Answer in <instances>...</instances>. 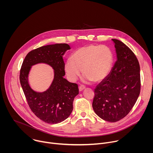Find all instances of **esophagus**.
I'll use <instances>...</instances> for the list:
<instances>
[{
    "instance_id": "obj_1",
    "label": "esophagus",
    "mask_w": 153,
    "mask_h": 153,
    "mask_svg": "<svg viewBox=\"0 0 153 153\" xmlns=\"http://www.w3.org/2000/svg\"><path fill=\"white\" fill-rule=\"evenodd\" d=\"M85 87L83 85H81V86H79V90L80 92H81V91H82L83 90H85Z\"/></svg>"
}]
</instances>
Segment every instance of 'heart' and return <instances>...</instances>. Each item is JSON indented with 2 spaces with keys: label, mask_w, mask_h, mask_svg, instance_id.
<instances>
[{
  "label": "heart",
  "mask_w": 153,
  "mask_h": 153,
  "mask_svg": "<svg viewBox=\"0 0 153 153\" xmlns=\"http://www.w3.org/2000/svg\"><path fill=\"white\" fill-rule=\"evenodd\" d=\"M112 50L106 46L94 44L85 45L76 49L71 58L65 63L64 70L68 79L75 82L81 73H84L82 81L85 83L101 82L110 75L114 64Z\"/></svg>",
  "instance_id": "heart-1"
}]
</instances>
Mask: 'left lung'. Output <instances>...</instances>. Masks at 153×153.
<instances>
[{
	"label": "left lung",
	"instance_id": "obj_1",
	"mask_svg": "<svg viewBox=\"0 0 153 153\" xmlns=\"http://www.w3.org/2000/svg\"><path fill=\"white\" fill-rule=\"evenodd\" d=\"M112 40L116 62L110 75L96 86L93 108L103 120L115 122L125 117L136 103L140 91V74L133 52L122 42Z\"/></svg>",
	"mask_w": 153,
	"mask_h": 153
}]
</instances>
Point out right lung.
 <instances>
[{"label": "right lung", "mask_w": 153, "mask_h": 153, "mask_svg": "<svg viewBox=\"0 0 153 153\" xmlns=\"http://www.w3.org/2000/svg\"><path fill=\"white\" fill-rule=\"evenodd\" d=\"M71 47L67 43H56L39 47L25 57L20 73V82L27 100L34 114L48 123L56 124L67 119L73 110V102L79 94L76 83L68 82L63 76V56ZM39 63L48 64L54 71V77L45 91H35L29 82L33 66Z\"/></svg>", "instance_id": "right-lung-1"}]
</instances>
